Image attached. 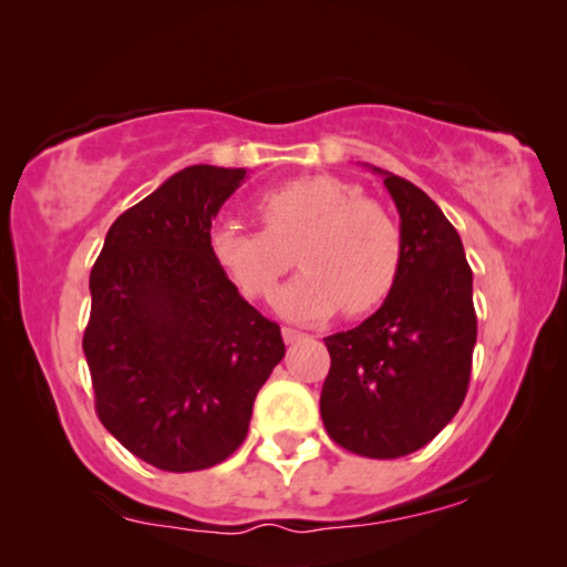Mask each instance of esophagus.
I'll use <instances>...</instances> for the list:
<instances>
[{
	"mask_svg": "<svg viewBox=\"0 0 567 567\" xmlns=\"http://www.w3.org/2000/svg\"><path fill=\"white\" fill-rule=\"evenodd\" d=\"M302 337H306V333H300L298 329H290V326H285V329H282L285 344H295V341H300Z\"/></svg>",
	"mask_w": 567,
	"mask_h": 567,
	"instance_id": "esophagus-1",
	"label": "esophagus"
}]
</instances>
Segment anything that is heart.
I'll return each mask as SVG.
<instances>
[{
  "label": "heart",
  "instance_id": "b5f03b06",
  "mask_svg": "<svg viewBox=\"0 0 567 567\" xmlns=\"http://www.w3.org/2000/svg\"><path fill=\"white\" fill-rule=\"evenodd\" d=\"M261 230L220 223L210 257L249 298H269L290 267L302 269L275 298L277 313L318 323L344 306L349 316L378 308L401 272V230L362 189L339 177H298L269 187L254 203Z\"/></svg>",
  "mask_w": 567,
  "mask_h": 567
}]
</instances>
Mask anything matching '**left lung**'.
I'll use <instances>...</instances> for the list:
<instances>
[{
	"label": "left lung",
	"instance_id": "8db88e82",
	"mask_svg": "<svg viewBox=\"0 0 567 567\" xmlns=\"http://www.w3.org/2000/svg\"><path fill=\"white\" fill-rule=\"evenodd\" d=\"M401 215V272L374 313L326 337L321 419L344 450L393 460L421 450L465 401L477 318L460 234L432 197L382 172Z\"/></svg>",
	"mask_w": 567,
	"mask_h": 567
}]
</instances>
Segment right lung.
Segmentation results:
<instances>
[{"instance_id":"add662e5","label":"right lung","mask_w":567,"mask_h":567,"mask_svg":"<svg viewBox=\"0 0 567 567\" xmlns=\"http://www.w3.org/2000/svg\"><path fill=\"white\" fill-rule=\"evenodd\" d=\"M246 169L195 164L125 210L90 275L94 405L127 452L169 473L218 465L285 357L280 326L210 257L213 218Z\"/></svg>"}]
</instances>
